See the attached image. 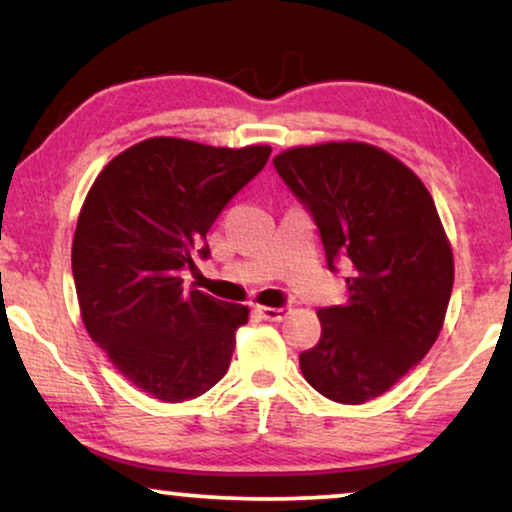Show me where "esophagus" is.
Masks as SVG:
<instances>
[{
	"mask_svg": "<svg viewBox=\"0 0 512 512\" xmlns=\"http://www.w3.org/2000/svg\"><path fill=\"white\" fill-rule=\"evenodd\" d=\"M257 311H260L262 318L271 320V323H281V320L290 313L288 306H278V309H274V306H257Z\"/></svg>",
	"mask_w": 512,
	"mask_h": 512,
	"instance_id": "34e87169",
	"label": "esophagus"
}]
</instances>
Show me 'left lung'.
I'll return each mask as SVG.
<instances>
[{
	"label": "left lung",
	"mask_w": 512,
	"mask_h": 512,
	"mask_svg": "<svg viewBox=\"0 0 512 512\" xmlns=\"http://www.w3.org/2000/svg\"><path fill=\"white\" fill-rule=\"evenodd\" d=\"M274 166L316 222L327 267L351 269L346 302L318 309L323 332L299 367L325 398L363 405L398 384L442 330L454 260L433 196L405 163L363 142L295 147Z\"/></svg>",
	"instance_id": "8db88e82"
}]
</instances>
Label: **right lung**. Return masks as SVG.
I'll list each match as a JSON object with an SVG mask.
<instances>
[{
  "label": "right lung",
  "instance_id": "obj_1",
  "mask_svg": "<svg viewBox=\"0 0 512 512\" xmlns=\"http://www.w3.org/2000/svg\"><path fill=\"white\" fill-rule=\"evenodd\" d=\"M271 147L149 138L114 156L79 213L72 274L88 335L133 386L182 403L229 370L248 306L182 288L208 229Z\"/></svg>",
  "mask_w": 512,
  "mask_h": 512
}]
</instances>
